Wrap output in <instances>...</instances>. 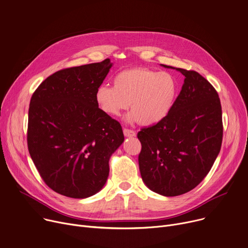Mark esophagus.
Listing matches in <instances>:
<instances>
[{
    "label": "esophagus",
    "instance_id": "1",
    "mask_svg": "<svg viewBox=\"0 0 248 248\" xmlns=\"http://www.w3.org/2000/svg\"><path fill=\"white\" fill-rule=\"evenodd\" d=\"M124 134L125 138H133V137H136V131H133L128 128H124Z\"/></svg>",
    "mask_w": 248,
    "mask_h": 248
}]
</instances>
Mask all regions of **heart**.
I'll return each mask as SVG.
<instances>
[{
  "mask_svg": "<svg viewBox=\"0 0 248 248\" xmlns=\"http://www.w3.org/2000/svg\"><path fill=\"white\" fill-rule=\"evenodd\" d=\"M114 87L100 85L95 92L98 108L107 116L119 117L130 104L128 123L151 126L162 122L171 111L178 93L173 75L147 68H129L119 72Z\"/></svg>",
  "mask_w": 248,
  "mask_h": 248,
  "instance_id": "heart-1",
  "label": "heart"
}]
</instances>
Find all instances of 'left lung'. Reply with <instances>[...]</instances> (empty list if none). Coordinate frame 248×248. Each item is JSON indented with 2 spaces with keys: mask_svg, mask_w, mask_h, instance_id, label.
<instances>
[{
  "mask_svg": "<svg viewBox=\"0 0 248 248\" xmlns=\"http://www.w3.org/2000/svg\"><path fill=\"white\" fill-rule=\"evenodd\" d=\"M184 76L169 115L142 128L140 171L153 192L174 197L197 187L210 172L222 141L221 106L216 89L196 71L161 64Z\"/></svg>",
  "mask_w": 248,
  "mask_h": 248,
  "instance_id": "8db88e82",
  "label": "left lung"
}]
</instances>
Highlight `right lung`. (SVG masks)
I'll list each match as a JSON object with an SVG mask.
<instances>
[{
  "label": "right lung",
  "instance_id": "right-lung-1",
  "mask_svg": "<svg viewBox=\"0 0 248 248\" xmlns=\"http://www.w3.org/2000/svg\"><path fill=\"white\" fill-rule=\"evenodd\" d=\"M111 66L108 58L59 70L31 99L29 151L43 181L60 195L85 199L101 191L110 156L124 140L121 124L95 101Z\"/></svg>",
  "mask_w": 248,
  "mask_h": 248
}]
</instances>
